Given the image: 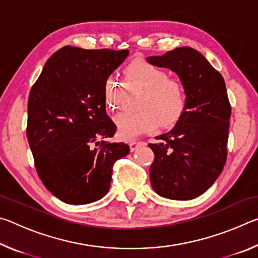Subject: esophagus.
I'll use <instances>...</instances> for the list:
<instances>
[{
  "mask_svg": "<svg viewBox=\"0 0 258 258\" xmlns=\"http://www.w3.org/2000/svg\"><path fill=\"white\" fill-rule=\"evenodd\" d=\"M142 146H146V142L141 141V140H135V141L130 142V149L132 152L135 151V150H138L139 148L142 147Z\"/></svg>",
  "mask_w": 258,
  "mask_h": 258,
  "instance_id": "esophagus-1",
  "label": "esophagus"
}]
</instances>
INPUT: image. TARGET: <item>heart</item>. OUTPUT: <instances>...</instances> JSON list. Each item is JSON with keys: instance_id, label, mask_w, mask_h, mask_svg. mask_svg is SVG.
<instances>
[{"instance_id": "1", "label": "heart", "mask_w": 258, "mask_h": 258, "mask_svg": "<svg viewBox=\"0 0 258 258\" xmlns=\"http://www.w3.org/2000/svg\"><path fill=\"white\" fill-rule=\"evenodd\" d=\"M124 84L127 90L142 91L138 112H120L113 123L123 140H132L154 131L157 126L168 128L176 125L186 112L189 95L184 83L168 77L166 69L146 59H135L124 69ZM104 102L109 110L120 107L124 87L109 76L103 87Z\"/></svg>"}]
</instances>
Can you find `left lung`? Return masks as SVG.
Returning a JSON list of instances; mask_svg holds the SVG:
<instances>
[{
	"label": "left lung",
	"mask_w": 258,
	"mask_h": 258,
	"mask_svg": "<svg viewBox=\"0 0 258 258\" xmlns=\"http://www.w3.org/2000/svg\"><path fill=\"white\" fill-rule=\"evenodd\" d=\"M148 61L175 72L189 95L186 112L171 132L149 143L151 185L161 197L189 200L208 190L228 157L231 104L220 73L197 50L177 47Z\"/></svg>",
	"instance_id": "left-lung-1"
}]
</instances>
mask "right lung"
<instances>
[{
	"instance_id": "1",
	"label": "right lung",
	"mask_w": 258,
	"mask_h": 258,
	"mask_svg": "<svg viewBox=\"0 0 258 258\" xmlns=\"http://www.w3.org/2000/svg\"><path fill=\"white\" fill-rule=\"evenodd\" d=\"M128 50L63 46L46 61L28 97L27 139L43 184L61 202L90 204L106 196L112 166L130 152L106 112L103 87Z\"/></svg>"
}]
</instances>
